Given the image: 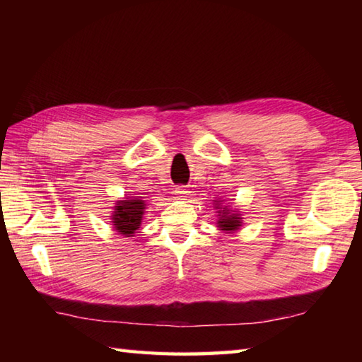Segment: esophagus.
<instances>
[{
	"label": "esophagus",
	"mask_w": 362,
	"mask_h": 362,
	"mask_svg": "<svg viewBox=\"0 0 362 362\" xmlns=\"http://www.w3.org/2000/svg\"><path fill=\"white\" fill-rule=\"evenodd\" d=\"M174 193H175L177 199H180V201H187V197L189 196V191L187 187H177L174 189Z\"/></svg>",
	"instance_id": "esophagus-1"
}]
</instances>
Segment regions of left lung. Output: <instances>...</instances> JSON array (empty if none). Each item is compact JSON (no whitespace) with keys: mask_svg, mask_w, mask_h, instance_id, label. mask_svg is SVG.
<instances>
[{"mask_svg":"<svg viewBox=\"0 0 362 362\" xmlns=\"http://www.w3.org/2000/svg\"><path fill=\"white\" fill-rule=\"evenodd\" d=\"M224 199H214L213 206L218 211V221H216V227L224 233H235L243 227V216L241 211L233 210L232 206H228V204H224Z\"/></svg>","mask_w":362,"mask_h":362,"instance_id":"left-lung-1","label":"left lung"}]
</instances>
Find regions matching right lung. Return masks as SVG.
Returning <instances> with one entry per match:
<instances>
[{
	"instance_id": "1",
	"label": "right lung",
	"mask_w": 362,
	"mask_h": 362,
	"mask_svg": "<svg viewBox=\"0 0 362 362\" xmlns=\"http://www.w3.org/2000/svg\"><path fill=\"white\" fill-rule=\"evenodd\" d=\"M110 222L122 236H134L141 226L146 210V201L140 196H127L115 202Z\"/></svg>"
}]
</instances>
